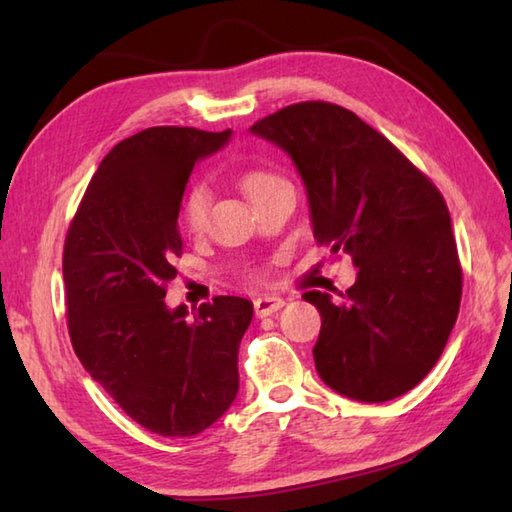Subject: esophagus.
Wrapping results in <instances>:
<instances>
[{
  "label": "esophagus",
  "mask_w": 512,
  "mask_h": 512,
  "mask_svg": "<svg viewBox=\"0 0 512 512\" xmlns=\"http://www.w3.org/2000/svg\"><path fill=\"white\" fill-rule=\"evenodd\" d=\"M284 299H279V297H259V299H255V314L257 317H270V314L273 312H277L279 308H284Z\"/></svg>",
  "instance_id": "esophagus-1"
}]
</instances>
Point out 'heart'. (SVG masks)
Listing matches in <instances>:
<instances>
[{"label":"heart","mask_w":512,"mask_h":512,"mask_svg":"<svg viewBox=\"0 0 512 512\" xmlns=\"http://www.w3.org/2000/svg\"><path fill=\"white\" fill-rule=\"evenodd\" d=\"M279 182H284V178H279L277 173H270L264 169H253V171H246L242 176V189L250 198V202H253L255 198H259V195L266 193L268 189H273ZM209 202H211V195L204 184H195V187L187 195H184L180 220H182V226L187 228L189 233L202 231V226L206 222V211H209Z\"/></svg>","instance_id":"b5f03b06"}]
</instances>
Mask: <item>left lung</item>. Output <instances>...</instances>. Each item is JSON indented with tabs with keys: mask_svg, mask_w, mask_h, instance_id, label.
Returning a JSON list of instances; mask_svg holds the SVG:
<instances>
[{
	"mask_svg": "<svg viewBox=\"0 0 512 512\" xmlns=\"http://www.w3.org/2000/svg\"><path fill=\"white\" fill-rule=\"evenodd\" d=\"M250 132L281 147L306 184L314 239L352 255L356 284L321 312L314 365L339 394L385 402L431 372L462 299V266L447 202L424 173L354 112L306 101Z\"/></svg>",
	"mask_w": 512,
	"mask_h": 512,
	"instance_id": "1",
	"label": "left lung"
}]
</instances>
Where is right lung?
Here are the masks:
<instances>
[{
    "mask_svg": "<svg viewBox=\"0 0 512 512\" xmlns=\"http://www.w3.org/2000/svg\"><path fill=\"white\" fill-rule=\"evenodd\" d=\"M226 132L149 127L96 169L63 246L70 341L88 374L140 427L189 438L222 416L239 389L237 350L253 303L215 297L189 317L169 310L182 255L178 213L191 169Z\"/></svg>",
    "mask_w": 512,
    "mask_h": 512,
    "instance_id": "obj_1",
    "label": "right lung"
}]
</instances>
